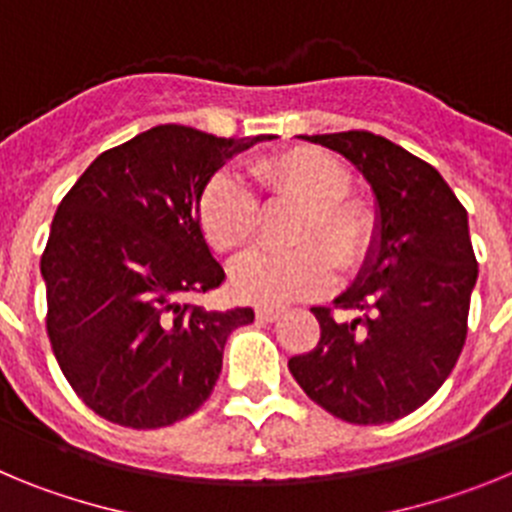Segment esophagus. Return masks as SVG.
Listing matches in <instances>:
<instances>
[{
	"label": "esophagus",
	"mask_w": 512,
	"mask_h": 512,
	"mask_svg": "<svg viewBox=\"0 0 512 512\" xmlns=\"http://www.w3.org/2000/svg\"><path fill=\"white\" fill-rule=\"evenodd\" d=\"M279 315H282V310H279V307H269V305L256 307V318L264 320V323H274V320H277Z\"/></svg>",
	"instance_id": "1"
}]
</instances>
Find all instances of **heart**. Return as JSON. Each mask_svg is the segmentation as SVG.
<instances>
[{"label":"heart","instance_id":"1","mask_svg":"<svg viewBox=\"0 0 512 512\" xmlns=\"http://www.w3.org/2000/svg\"><path fill=\"white\" fill-rule=\"evenodd\" d=\"M253 179L274 202L302 207L292 253H251L230 271L238 300L289 305L325 295L341 274H354L377 241V212L348 194L351 174L320 148H289L251 166ZM197 223L212 251L235 256L251 246L259 225V202L233 174H215L197 200Z\"/></svg>","mask_w":512,"mask_h":512}]
</instances>
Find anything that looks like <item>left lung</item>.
Masks as SVG:
<instances>
[{
    "mask_svg": "<svg viewBox=\"0 0 512 512\" xmlns=\"http://www.w3.org/2000/svg\"><path fill=\"white\" fill-rule=\"evenodd\" d=\"M338 151L377 200V241L336 307H312L320 341L289 372L330 415L356 425L405 418L446 382L467 341L477 259L467 210L431 164L366 130L302 135Z\"/></svg>",
    "mask_w": 512,
    "mask_h": 512,
    "instance_id": "left-lung-1",
    "label": "left lung"
}]
</instances>
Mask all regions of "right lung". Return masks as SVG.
Here are the masks:
<instances>
[{
	"instance_id": "add662e5",
	"label": "right lung",
	"mask_w": 512,
	"mask_h": 512,
	"mask_svg": "<svg viewBox=\"0 0 512 512\" xmlns=\"http://www.w3.org/2000/svg\"><path fill=\"white\" fill-rule=\"evenodd\" d=\"M271 135L217 138L156 125L99 153L53 217L40 274L48 338L87 408L125 428H164L210 397L223 348L251 307L184 297L225 279L197 223L220 166Z\"/></svg>"
}]
</instances>
